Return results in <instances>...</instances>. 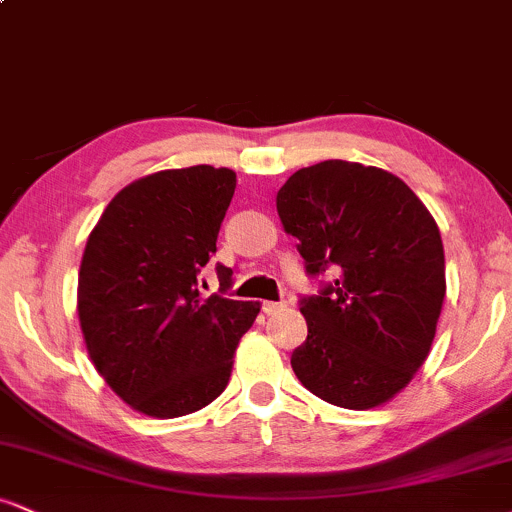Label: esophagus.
Here are the masks:
<instances>
[{
	"label": "esophagus",
	"mask_w": 512,
	"mask_h": 512,
	"mask_svg": "<svg viewBox=\"0 0 512 512\" xmlns=\"http://www.w3.org/2000/svg\"><path fill=\"white\" fill-rule=\"evenodd\" d=\"M281 310H286V303H274V301H264L262 303V313L264 315H276V313H281Z\"/></svg>",
	"instance_id": "1"
}]
</instances>
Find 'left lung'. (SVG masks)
Listing matches in <instances>:
<instances>
[{
	"mask_svg": "<svg viewBox=\"0 0 512 512\" xmlns=\"http://www.w3.org/2000/svg\"><path fill=\"white\" fill-rule=\"evenodd\" d=\"M305 272L337 269L301 298L308 339L291 354L298 380L334 407L373 409L409 385L431 351L445 298L438 223L407 182L383 168L322 161L276 192Z\"/></svg>",
	"mask_w": 512,
	"mask_h": 512,
	"instance_id": "1",
	"label": "left lung"
}]
</instances>
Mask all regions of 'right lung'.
Wrapping results in <instances>:
<instances>
[{"label":"right lung","mask_w":512,"mask_h":512,"mask_svg":"<svg viewBox=\"0 0 512 512\" xmlns=\"http://www.w3.org/2000/svg\"><path fill=\"white\" fill-rule=\"evenodd\" d=\"M233 192L228 168L161 170L117 192L86 240L76 310L88 356L117 397L154 419L214 402L260 313L199 291ZM216 274L226 291L233 272Z\"/></svg>","instance_id":"1"}]
</instances>
